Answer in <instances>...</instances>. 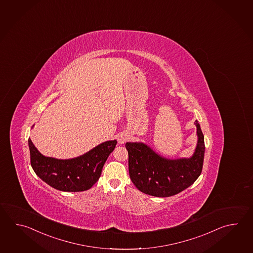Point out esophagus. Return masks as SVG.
Segmentation results:
<instances>
[{"label": "esophagus", "instance_id": "esophagus-1", "mask_svg": "<svg viewBox=\"0 0 253 253\" xmlns=\"http://www.w3.org/2000/svg\"><path fill=\"white\" fill-rule=\"evenodd\" d=\"M129 139V135L127 134V133H121V134L118 136V141L120 144H124L125 143L127 140Z\"/></svg>", "mask_w": 253, "mask_h": 253}]
</instances>
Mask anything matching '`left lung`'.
Masks as SVG:
<instances>
[{
	"instance_id": "left-lung-1",
	"label": "left lung",
	"mask_w": 253,
	"mask_h": 253,
	"mask_svg": "<svg viewBox=\"0 0 253 253\" xmlns=\"http://www.w3.org/2000/svg\"><path fill=\"white\" fill-rule=\"evenodd\" d=\"M195 124L198 140L189 159H166L142 142L125 144L129 154V177L139 191L157 197L174 196L193 185L201 175L206 147L200 124L197 121Z\"/></svg>"
}]
</instances>
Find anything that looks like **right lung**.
Segmentation results:
<instances>
[{
    "label": "right lung",
    "instance_id": "obj_1",
    "mask_svg": "<svg viewBox=\"0 0 253 253\" xmlns=\"http://www.w3.org/2000/svg\"><path fill=\"white\" fill-rule=\"evenodd\" d=\"M28 142L31 167L36 175L47 185L64 192L90 189L98 181L105 161L117 144L116 140H109L78 158L57 160L43 156L31 139Z\"/></svg>",
    "mask_w": 253,
    "mask_h": 253
}]
</instances>
